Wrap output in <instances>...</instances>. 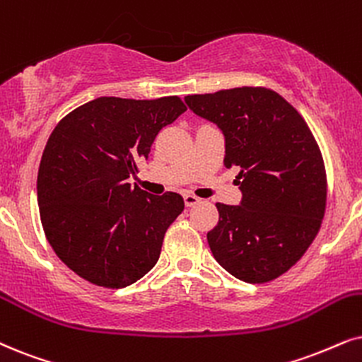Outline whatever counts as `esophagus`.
I'll list each match as a JSON object with an SVG mask.
<instances>
[{"label": "esophagus", "mask_w": 362, "mask_h": 362, "mask_svg": "<svg viewBox=\"0 0 362 362\" xmlns=\"http://www.w3.org/2000/svg\"><path fill=\"white\" fill-rule=\"evenodd\" d=\"M184 202H185L187 207H194V205L200 202V199H199V197H195V195H184Z\"/></svg>", "instance_id": "34e87169"}]
</instances>
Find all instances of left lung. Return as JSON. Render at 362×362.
Masks as SVG:
<instances>
[{
  "label": "left lung",
  "mask_w": 362,
  "mask_h": 362,
  "mask_svg": "<svg viewBox=\"0 0 362 362\" xmlns=\"http://www.w3.org/2000/svg\"><path fill=\"white\" fill-rule=\"evenodd\" d=\"M185 103L218 127L223 165L240 170V204H217L210 250L240 281H272L303 257L321 227L327 194L321 150L299 112L272 90L242 86L189 95Z\"/></svg>",
  "instance_id": "1"
}]
</instances>
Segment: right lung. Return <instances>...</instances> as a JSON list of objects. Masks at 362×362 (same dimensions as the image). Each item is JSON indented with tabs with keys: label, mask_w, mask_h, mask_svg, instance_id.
<instances>
[{
	"label": "right lung",
	"mask_w": 362,
	"mask_h": 362,
	"mask_svg": "<svg viewBox=\"0 0 362 362\" xmlns=\"http://www.w3.org/2000/svg\"><path fill=\"white\" fill-rule=\"evenodd\" d=\"M187 110L178 97H100L54 127L40 162L38 205L49 245L91 284L120 289L157 264L182 195L132 187L155 136Z\"/></svg>",
	"instance_id": "add662e5"
}]
</instances>
